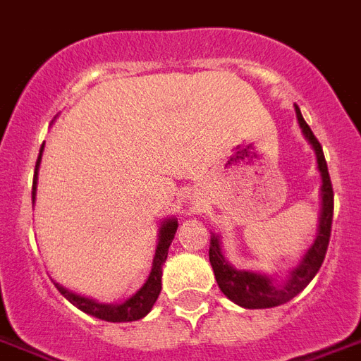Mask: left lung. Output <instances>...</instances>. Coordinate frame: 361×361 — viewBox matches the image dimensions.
Returning a JSON list of instances; mask_svg holds the SVG:
<instances>
[{"label": "left lung", "instance_id": "obj_1", "mask_svg": "<svg viewBox=\"0 0 361 361\" xmlns=\"http://www.w3.org/2000/svg\"><path fill=\"white\" fill-rule=\"evenodd\" d=\"M295 115L301 126L305 140L312 145L318 162V172L322 176V208L318 217V233L312 242V246L305 252L301 261L295 267H291L284 280H276L263 274V272L246 271V269H236L225 259L221 252V240L219 236L212 233L210 238V263L216 274L217 286L224 291L225 297L236 302L244 309H272L284 302L291 301L297 293H301L310 280L314 279L316 272L320 271L324 257H326L327 246H329V236H331V221H334V187L327 172V162L324 159L320 142L310 130V126L305 123L301 111L295 104Z\"/></svg>", "mask_w": 361, "mask_h": 361}]
</instances>
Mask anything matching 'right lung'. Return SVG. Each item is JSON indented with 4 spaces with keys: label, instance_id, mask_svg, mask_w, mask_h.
<instances>
[{
    "label": "right lung",
    "instance_id": "obj_1",
    "mask_svg": "<svg viewBox=\"0 0 361 361\" xmlns=\"http://www.w3.org/2000/svg\"><path fill=\"white\" fill-rule=\"evenodd\" d=\"M41 155H43V145H41L39 157H37V164H35V178H34V191H32V200L35 202V191H37V172H39L41 164ZM176 231H178V219L176 217H166L164 221L159 227V242H157L155 257H153V267H151V272L145 284L132 293L128 299L121 302H100L96 299H90V297L79 295V293H73V291L66 290L64 286L54 284L56 290L62 293V295L75 305L77 309L87 312V314L94 316V318H100L104 322H134L142 320L144 316L149 314V310L153 309V305L159 299V293H161L162 288V265L169 257V247L174 240Z\"/></svg>",
    "mask_w": 361,
    "mask_h": 361
}]
</instances>
